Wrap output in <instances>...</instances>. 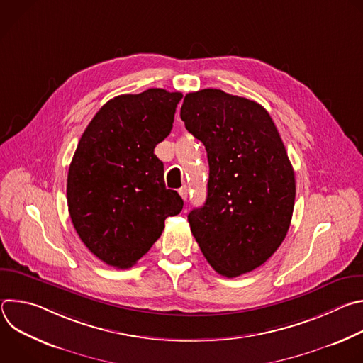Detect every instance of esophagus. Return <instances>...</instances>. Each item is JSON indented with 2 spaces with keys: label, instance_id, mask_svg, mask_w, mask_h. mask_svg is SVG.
<instances>
[{
  "label": "esophagus",
  "instance_id": "esophagus-1",
  "mask_svg": "<svg viewBox=\"0 0 363 363\" xmlns=\"http://www.w3.org/2000/svg\"><path fill=\"white\" fill-rule=\"evenodd\" d=\"M179 195H181L182 199L186 202V201H188V188H186V186H182V188L179 189Z\"/></svg>",
  "mask_w": 363,
  "mask_h": 363
}]
</instances>
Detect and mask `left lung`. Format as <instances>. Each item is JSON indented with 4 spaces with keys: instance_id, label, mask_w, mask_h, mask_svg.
Wrapping results in <instances>:
<instances>
[{
    "instance_id": "8db88e82",
    "label": "left lung",
    "mask_w": 363,
    "mask_h": 363,
    "mask_svg": "<svg viewBox=\"0 0 363 363\" xmlns=\"http://www.w3.org/2000/svg\"><path fill=\"white\" fill-rule=\"evenodd\" d=\"M185 128L206 150V201L188 214L206 262L237 277L264 264L283 242L293 216L296 181L269 112L218 89L188 93Z\"/></svg>"
}]
</instances>
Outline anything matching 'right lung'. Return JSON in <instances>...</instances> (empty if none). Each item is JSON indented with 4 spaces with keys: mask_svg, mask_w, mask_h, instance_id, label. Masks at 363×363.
Here are the masks:
<instances>
[{
    "mask_svg": "<svg viewBox=\"0 0 363 363\" xmlns=\"http://www.w3.org/2000/svg\"><path fill=\"white\" fill-rule=\"evenodd\" d=\"M179 91L147 89L111 99L83 132L67 175L72 223L99 260L136 264L184 201L167 189L153 153L172 129Z\"/></svg>",
    "mask_w": 363,
    "mask_h": 363,
    "instance_id": "add662e5",
    "label": "right lung"
}]
</instances>
